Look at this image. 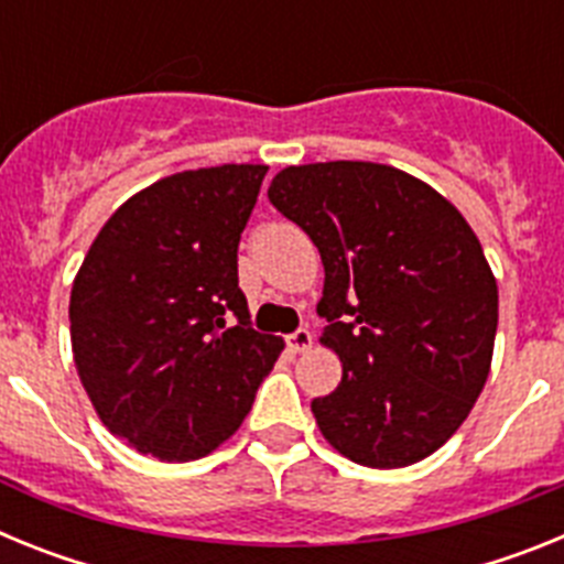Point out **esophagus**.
<instances>
[{
    "label": "esophagus",
    "mask_w": 564,
    "mask_h": 564,
    "mask_svg": "<svg viewBox=\"0 0 564 564\" xmlns=\"http://www.w3.org/2000/svg\"><path fill=\"white\" fill-rule=\"evenodd\" d=\"M285 341H288V350H291V352H305L307 347L313 344V336H311V330L299 327V330H293L291 336L285 338Z\"/></svg>",
    "instance_id": "1"
}]
</instances>
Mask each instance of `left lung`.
Returning a JSON list of instances; mask_svg holds the SVG:
<instances>
[{"instance_id": "8db88e82", "label": "left lung", "mask_w": 564, "mask_h": 564, "mask_svg": "<svg viewBox=\"0 0 564 564\" xmlns=\"http://www.w3.org/2000/svg\"><path fill=\"white\" fill-rule=\"evenodd\" d=\"M268 200L322 253L318 341L341 383L311 410L333 449L370 468L430 457L475 406L497 336V282L443 194L367 161L288 166Z\"/></svg>"}]
</instances>
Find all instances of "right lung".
<instances>
[{
	"instance_id": "add662e5",
	"label": "right lung",
	"mask_w": 564,
	"mask_h": 564,
	"mask_svg": "<svg viewBox=\"0 0 564 564\" xmlns=\"http://www.w3.org/2000/svg\"><path fill=\"white\" fill-rule=\"evenodd\" d=\"M268 166L169 174L104 223L69 293L73 358L112 435L166 463L239 430L285 341L251 327L237 248Z\"/></svg>"
}]
</instances>
